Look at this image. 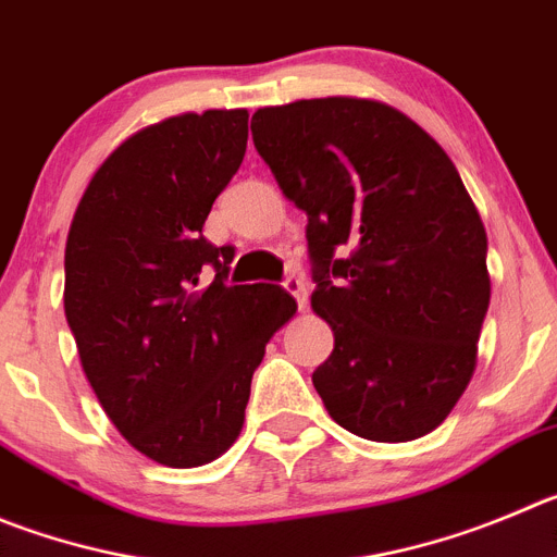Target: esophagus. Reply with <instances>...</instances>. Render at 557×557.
Wrapping results in <instances>:
<instances>
[{
  "instance_id": "obj_1",
  "label": "esophagus",
  "mask_w": 557,
  "mask_h": 557,
  "mask_svg": "<svg viewBox=\"0 0 557 557\" xmlns=\"http://www.w3.org/2000/svg\"><path fill=\"white\" fill-rule=\"evenodd\" d=\"M283 285H285V290H288V294L296 299V305H299V310L308 308V285H305L302 274H296V272L288 274Z\"/></svg>"
}]
</instances>
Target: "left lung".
Listing matches in <instances>:
<instances>
[{
  "label": "left lung",
  "mask_w": 557,
  "mask_h": 557,
  "mask_svg": "<svg viewBox=\"0 0 557 557\" xmlns=\"http://www.w3.org/2000/svg\"><path fill=\"white\" fill-rule=\"evenodd\" d=\"M252 139L308 214L310 305L335 335L313 373L326 412L373 443L425 436L475 373L492 294L486 231L454 161L371 98L263 107Z\"/></svg>",
  "instance_id": "obj_1"
}]
</instances>
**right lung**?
<instances>
[{"instance_id":"add662e5","label":"right lung","mask_w":557,"mask_h":557,"mask_svg":"<svg viewBox=\"0 0 557 557\" xmlns=\"http://www.w3.org/2000/svg\"><path fill=\"white\" fill-rule=\"evenodd\" d=\"M247 121V109H206L139 128L92 173L65 242L82 371L128 445L178 470L236 443L255 368L296 313L280 285H227L233 247L202 238Z\"/></svg>"}]
</instances>
